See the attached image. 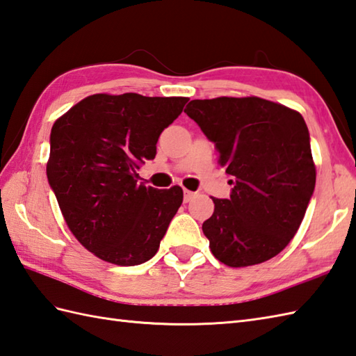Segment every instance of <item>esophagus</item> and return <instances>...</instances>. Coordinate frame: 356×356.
I'll list each match as a JSON object with an SVG mask.
<instances>
[{
	"instance_id": "esophagus-1",
	"label": "esophagus",
	"mask_w": 356,
	"mask_h": 356,
	"mask_svg": "<svg viewBox=\"0 0 356 356\" xmlns=\"http://www.w3.org/2000/svg\"><path fill=\"white\" fill-rule=\"evenodd\" d=\"M194 197H195V193H193V191H188V189H185V191H184V200H185V203L191 202Z\"/></svg>"
}]
</instances>
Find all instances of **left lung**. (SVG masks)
I'll return each instance as SVG.
<instances>
[{
  "instance_id": "1",
  "label": "left lung",
  "mask_w": 356,
  "mask_h": 356,
  "mask_svg": "<svg viewBox=\"0 0 356 356\" xmlns=\"http://www.w3.org/2000/svg\"><path fill=\"white\" fill-rule=\"evenodd\" d=\"M194 120L218 152L234 185L203 234L216 258L249 267L282 252L300 227L316 188L309 131L293 109L258 97L189 102Z\"/></svg>"
}]
</instances>
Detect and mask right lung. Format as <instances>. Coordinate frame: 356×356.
Wrapping results in <instances>:
<instances>
[{
  "mask_svg": "<svg viewBox=\"0 0 356 356\" xmlns=\"http://www.w3.org/2000/svg\"><path fill=\"white\" fill-rule=\"evenodd\" d=\"M185 97H86L54 122L47 177L79 243L117 266L152 259L184 202L180 186L138 184V170L184 111Z\"/></svg>",
  "mask_w": 356,
  "mask_h": 356,
  "instance_id": "obj_1",
  "label": "right lung"
}]
</instances>
